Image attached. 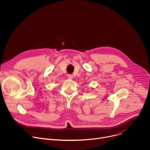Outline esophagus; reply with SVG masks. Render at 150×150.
Masks as SVG:
<instances>
[{"label":"esophagus","mask_w":150,"mask_h":150,"mask_svg":"<svg viewBox=\"0 0 150 150\" xmlns=\"http://www.w3.org/2000/svg\"><path fill=\"white\" fill-rule=\"evenodd\" d=\"M67 76H68V78H69V79H72V78H73V75H72V74H68Z\"/></svg>","instance_id":"obj_1"}]
</instances>
